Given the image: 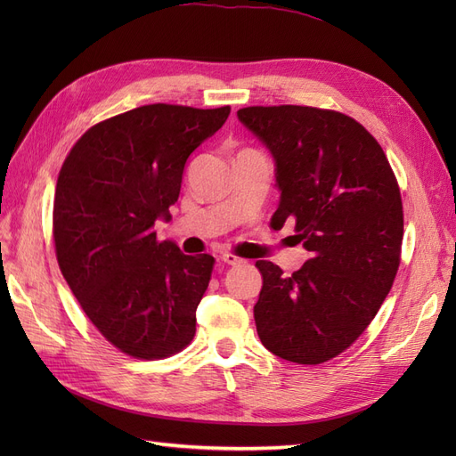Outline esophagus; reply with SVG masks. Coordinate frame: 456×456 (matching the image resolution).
Listing matches in <instances>:
<instances>
[{"instance_id": "34e87169", "label": "esophagus", "mask_w": 456, "mask_h": 456, "mask_svg": "<svg viewBox=\"0 0 456 456\" xmlns=\"http://www.w3.org/2000/svg\"><path fill=\"white\" fill-rule=\"evenodd\" d=\"M220 260L224 262V265H228V266H240V265H243V258H240V256H236V255H232V253H224V255H220Z\"/></svg>"}]
</instances>
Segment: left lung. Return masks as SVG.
I'll return each instance as SVG.
<instances>
[{"mask_svg": "<svg viewBox=\"0 0 456 456\" xmlns=\"http://www.w3.org/2000/svg\"><path fill=\"white\" fill-rule=\"evenodd\" d=\"M238 118L273 158L278 211L295 218L310 258L291 275L258 260L260 342L317 365L346 350L377 315L399 268L403 207L380 144L362 123L312 106H249Z\"/></svg>", "mask_w": 456, "mask_h": 456, "instance_id": "1", "label": "left lung"}]
</instances>
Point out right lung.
I'll return each mask as SVG.
<instances>
[{"mask_svg": "<svg viewBox=\"0 0 456 456\" xmlns=\"http://www.w3.org/2000/svg\"><path fill=\"white\" fill-rule=\"evenodd\" d=\"M228 116L230 106H141L96 123L62 163L53 205L59 266L123 354L161 360L196 335L215 258L158 241L154 224L171 218L186 159Z\"/></svg>", "mask_w": 456, "mask_h": 456, "instance_id": "1", "label": "right lung"}]
</instances>
